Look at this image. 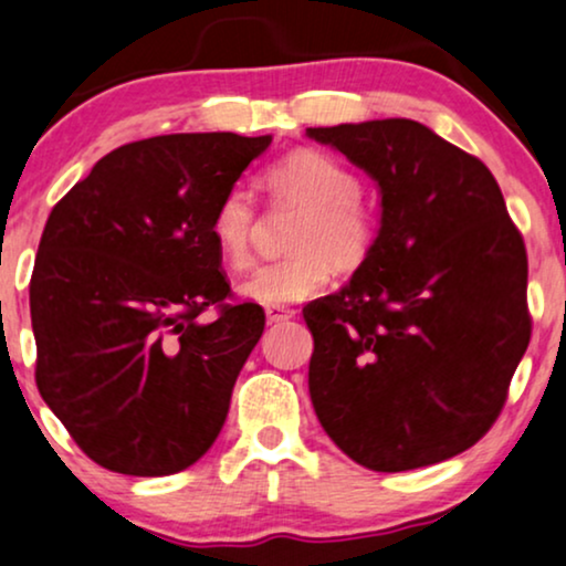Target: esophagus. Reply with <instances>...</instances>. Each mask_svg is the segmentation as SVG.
Here are the masks:
<instances>
[{
	"label": "esophagus",
	"mask_w": 566,
	"mask_h": 566,
	"mask_svg": "<svg viewBox=\"0 0 566 566\" xmlns=\"http://www.w3.org/2000/svg\"><path fill=\"white\" fill-rule=\"evenodd\" d=\"M295 307H284V305H266V318L269 324H279V321H290L295 318Z\"/></svg>",
	"instance_id": "obj_1"
}]
</instances>
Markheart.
<instances>
[{"mask_svg":"<svg viewBox=\"0 0 566 566\" xmlns=\"http://www.w3.org/2000/svg\"><path fill=\"white\" fill-rule=\"evenodd\" d=\"M271 206L297 211L284 259L255 269L240 292L269 305L300 303L332 282L334 269L355 274L374 255L381 221L363 198V180L347 164L318 148H297L263 171ZM261 213L253 198L230 190L211 213L209 234L221 261L234 271L253 263Z\"/></svg>","mask_w":566,"mask_h":566,"instance_id":"heart-1","label":"heart"}]
</instances>
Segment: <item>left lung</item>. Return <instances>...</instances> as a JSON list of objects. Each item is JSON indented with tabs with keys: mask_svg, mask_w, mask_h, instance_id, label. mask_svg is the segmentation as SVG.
<instances>
[{
	"mask_svg": "<svg viewBox=\"0 0 566 566\" xmlns=\"http://www.w3.org/2000/svg\"><path fill=\"white\" fill-rule=\"evenodd\" d=\"M381 188V234L349 287L303 307L324 431L376 473L464 452L531 345L527 250L496 177L415 119L307 127Z\"/></svg>",
	"mask_w": 566,
	"mask_h": 566,
	"instance_id": "8db88e82",
	"label": "left lung"
}]
</instances>
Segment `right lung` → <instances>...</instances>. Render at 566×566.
<instances>
[{"label":"right lung","instance_id":"right-lung-1","mask_svg":"<svg viewBox=\"0 0 566 566\" xmlns=\"http://www.w3.org/2000/svg\"><path fill=\"white\" fill-rule=\"evenodd\" d=\"M269 143L234 133L125 143L49 213L31 274L35 386L112 473H180L224 426L266 313L234 303L209 221ZM209 306L218 318L206 325Z\"/></svg>","mask_w":566,"mask_h":566}]
</instances>
